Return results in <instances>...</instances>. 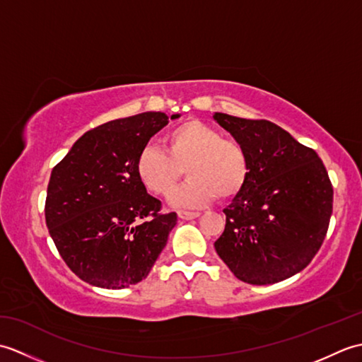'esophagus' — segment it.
Wrapping results in <instances>:
<instances>
[{"instance_id":"1","label":"esophagus","mask_w":362,"mask_h":362,"mask_svg":"<svg viewBox=\"0 0 362 362\" xmlns=\"http://www.w3.org/2000/svg\"><path fill=\"white\" fill-rule=\"evenodd\" d=\"M177 216H179V218H180V219H183V221H191V219H196V218L201 216V213H197V211H185V210H179V211H177Z\"/></svg>"}]
</instances>
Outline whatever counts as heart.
Wrapping results in <instances>:
<instances>
[{"label": "heart", "instance_id": "1", "mask_svg": "<svg viewBox=\"0 0 362 362\" xmlns=\"http://www.w3.org/2000/svg\"><path fill=\"white\" fill-rule=\"evenodd\" d=\"M163 144L166 153L157 146H146L138 153L135 171L152 194L168 196L185 169L189 179L169 199L174 206H202L216 194L227 201L247 182L249 161L244 149L224 140L216 129L201 119L183 121L169 129Z\"/></svg>", "mask_w": 362, "mask_h": 362}]
</instances>
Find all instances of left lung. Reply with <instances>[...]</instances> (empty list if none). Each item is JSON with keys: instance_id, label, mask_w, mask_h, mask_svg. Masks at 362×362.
Returning a JSON list of instances; mask_svg holds the SVG:
<instances>
[{"instance_id": "8db88e82", "label": "left lung", "mask_w": 362, "mask_h": 362, "mask_svg": "<svg viewBox=\"0 0 362 362\" xmlns=\"http://www.w3.org/2000/svg\"><path fill=\"white\" fill-rule=\"evenodd\" d=\"M213 119L244 149L249 175L224 210L214 243L236 279L272 284L310 264L325 240L333 187L322 160L280 126L216 112Z\"/></svg>"}]
</instances>
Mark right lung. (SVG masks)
I'll return each instance as SVG.
<instances>
[{
    "label": "right lung",
    "mask_w": 362,
    "mask_h": 362,
    "mask_svg": "<svg viewBox=\"0 0 362 362\" xmlns=\"http://www.w3.org/2000/svg\"><path fill=\"white\" fill-rule=\"evenodd\" d=\"M168 119L144 112L105 122L52 169L46 226L66 266L88 284L121 289L146 279L177 224L175 213H160L135 171L138 153Z\"/></svg>",
    "instance_id": "obj_1"
}]
</instances>
